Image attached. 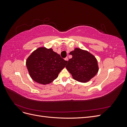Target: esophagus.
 <instances>
[{"mask_svg": "<svg viewBox=\"0 0 127 127\" xmlns=\"http://www.w3.org/2000/svg\"><path fill=\"white\" fill-rule=\"evenodd\" d=\"M64 60H66L67 61H68V57L65 58H64Z\"/></svg>", "mask_w": 127, "mask_h": 127, "instance_id": "obj_1", "label": "esophagus"}]
</instances>
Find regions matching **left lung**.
<instances>
[{
    "label": "left lung",
    "instance_id": "1",
    "mask_svg": "<svg viewBox=\"0 0 127 127\" xmlns=\"http://www.w3.org/2000/svg\"><path fill=\"white\" fill-rule=\"evenodd\" d=\"M72 58L68 60L67 69L78 82L86 83L97 74V61L93 55L83 50L76 48L69 53Z\"/></svg>",
    "mask_w": 127,
    "mask_h": 127
}]
</instances>
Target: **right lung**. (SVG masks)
<instances>
[{"label":"right lung","instance_id":"1","mask_svg":"<svg viewBox=\"0 0 127 127\" xmlns=\"http://www.w3.org/2000/svg\"><path fill=\"white\" fill-rule=\"evenodd\" d=\"M67 62L52 49L39 48L27 59L26 67L34 81L45 85L57 78Z\"/></svg>","mask_w":127,"mask_h":127}]
</instances>
